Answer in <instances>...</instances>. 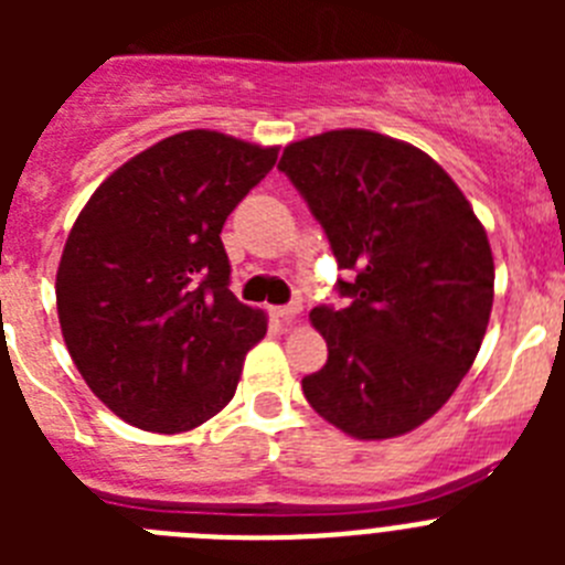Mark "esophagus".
I'll return each mask as SVG.
<instances>
[{"label":"esophagus","instance_id":"34e87169","mask_svg":"<svg viewBox=\"0 0 565 565\" xmlns=\"http://www.w3.org/2000/svg\"><path fill=\"white\" fill-rule=\"evenodd\" d=\"M302 311V306H299V302H291V306H279V308H274V317L279 319V322H294V319H297V313Z\"/></svg>","mask_w":565,"mask_h":565}]
</instances>
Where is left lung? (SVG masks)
Listing matches in <instances>:
<instances>
[{
    "mask_svg": "<svg viewBox=\"0 0 565 565\" xmlns=\"http://www.w3.org/2000/svg\"><path fill=\"white\" fill-rule=\"evenodd\" d=\"M279 172L348 271L337 279L344 308L311 311L328 362L302 379L308 404L362 441L416 430L487 333L495 266L481 221L430 154L371 129L288 143Z\"/></svg>",
    "mask_w": 565,
    "mask_h": 565,
    "instance_id": "1",
    "label": "left lung"
}]
</instances>
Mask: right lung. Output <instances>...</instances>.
I'll return each instance as SVG.
<instances>
[{
  "mask_svg": "<svg viewBox=\"0 0 565 565\" xmlns=\"http://www.w3.org/2000/svg\"><path fill=\"white\" fill-rule=\"evenodd\" d=\"M274 163L277 147L178 132L115 169L70 228L62 337L89 391L132 427L186 433L232 402L268 326L228 288L221 232Z\"/></svg>",
  "mask_w": 565,
  "mask_h": 565,
  "instance_id": "right-lung-1",
  "label": "right lung"
}]
</instances>
